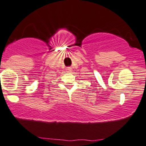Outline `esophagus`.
Returning <instances> with one entry per match:
<instances>
[{
	"mask_svg": "<svg viewBox=\"0 0 146 146\" xmlns=\"http://www.w3.org/2000/svg\"><path fill=\"white\" fill-rule=\"evenodd\" d=\"M65 70H66L67 72H71L72 71V69L71 67H68V68H66Z\"/></svg>",
	"mask_w": 146,
	"mask_h": 146,
	"instance_id": "obj_1",
	"label": "esophagus"
}]
</instances>
